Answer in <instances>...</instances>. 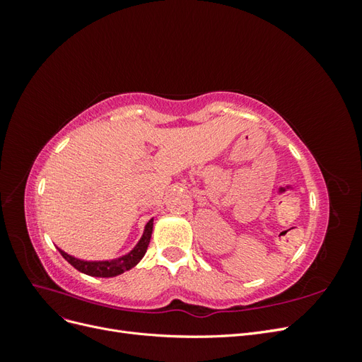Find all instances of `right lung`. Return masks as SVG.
I'll return each instance as SVG.
<instances>
[{
	"label": "right lung",
	"mask_w": 362,
	"mask_h": 362,
	"mask_svg": "<svg viewBox=\"0 0 362 362\" xmlns=\"http://www.w3.org/2000/svg\"><path fill=\"white\" fill-rule=\"evenodd\" d=\"M152 228H154V217H152L151 221L145 225L144 234H141L137 245L131 249L128 254L113 258V259H98V261L81 259V258H76V257L68 254V252H64L59 246H57V249L62 254V257L66 259L71 266H74L78 272L84 273V275L96 276V278H113V276L120 275V273L133 269L134 266L139 264L140 259L145 257L149 240L152 235Z\"/></svg>",
	"instance_id": "right-lung-1"
}]
</instances>
